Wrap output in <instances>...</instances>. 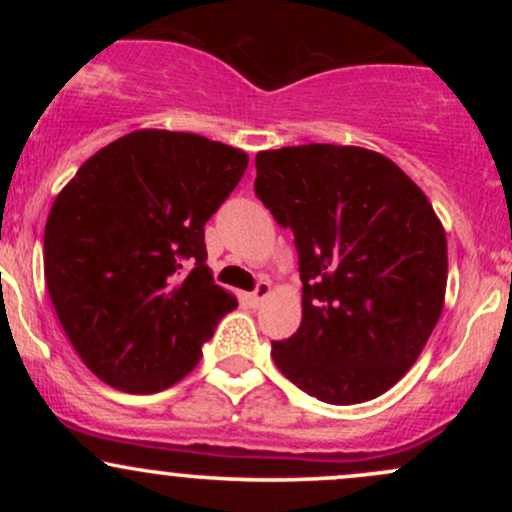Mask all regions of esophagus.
Wrapping results in <instances>:
<instances>
[{"label":"esophagus","instance_id":"esophagus-1","mask_svg":"<svg viewBox=\"0 0 512 512\" xmlns=\"http://www.w3.org/2000/svg\"><path fill=\"white\" fill-rule=\"evenodd\" d=\"M269 293H272V286H269V281H257L255 291L248 293V303L252 305V308H260L262 301L269 296Z\"/></svg>","mask_w":512,"mask_h":512}]
</instances>
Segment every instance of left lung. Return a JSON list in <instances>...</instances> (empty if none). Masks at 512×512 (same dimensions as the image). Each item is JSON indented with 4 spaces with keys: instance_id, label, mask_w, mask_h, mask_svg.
I'll list each match as a JSON object with an SVG mask.
<instances>
[{
    "instance_id": "1",
    "label": "left lung",
    "mask_w": 512,
    "mask_h": 512,
    "mask_svg": "<svg viewBox=\"0 0 512 512\" xmlns=\"http://www.w3.org/2000/svg\"><path fill=\"white\" fill-rule=\"evenodd\" d=\"M255 195L291 228L303 281L296 334L272 342L293 385L327 404L383 395L443 313L448 243L424 192L358 146L260 151Z\"/></svg>"
}]
</instances>
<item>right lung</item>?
Segmentation results:
<instances>
[{"label": "right lung", "mask_w": 512, "mask_h": 512, "mask_svg": "<svg viewBox=\"0 0 512 512\" xmlns=\"http://www.w3.org/2000/svg\"><path fill=\"white\" fill-rule=\"evenodd\" d=\"M245 151L139 129L91 156L45 223V281L69 342L115 390L151 395L197 366L238 301L214 284L204 226Z\"/></svg>", "instance_id": "add662e5"}]
</instances>
